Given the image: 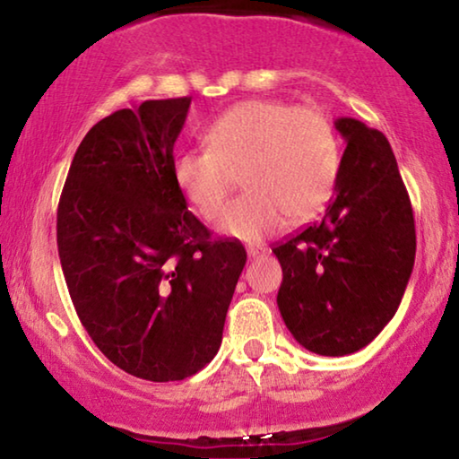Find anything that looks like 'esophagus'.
<instances>
[{"instance_id": "1", "label": "esophagus", "mask_w": 459, "mask_h": 459, "mask_svg": "<svg viewBox=\"0 0 459 459\" xmlns=\"http://www.w3.org/2000/svg\"><path fill=\"white\" fill-rule=\"evenodd\" d=\"M247 253H248V259H261V256H265L267 250L261 248V247H250Z\"/></svg>"}]
</instances>
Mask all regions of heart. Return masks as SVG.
<instances>
[{
    "instance_id": "b5f03b06",
    "label": "heart",
    "mask_w": 459,
    "mask_h": 459,
    "mask_svg": "<svg viewBox=\"0 0 459 459\" xmlns=\"http://www.w3.org/2000/svg\"><path fill=\"white\" fill-rule=\"evenodd\" d=\"M206 150L173 160L178 187L206 221L221 215L230 194L244 186L217 230L261 242L286 219L303 221L324 209L341 171V142L328 117L313 106L247 100L219 115L204 131Z\"/></svg>"
}]
</instances>
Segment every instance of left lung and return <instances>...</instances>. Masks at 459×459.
<instances>
[{
    "mask_svg": "<svg viewBox=\"0 0 459 459\" xmlns=\"http://www.w3.org/2000/svg\"><path fill=\"white\" fill-rule=\"evenodd\" d=\"M334 127L347 142L319 221L278 244V307L307 351L342 357L380 334L399 309L416 259L410 196L391 143L351 117Z\"/></svg>",
    "mask_w": 459,
    "mask_h": 459,
    "instance_id": "left-lung-1",
    "label": "left lung"
}]
</instances>
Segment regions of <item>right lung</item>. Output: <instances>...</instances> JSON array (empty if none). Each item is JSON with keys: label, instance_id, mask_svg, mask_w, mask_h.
<instances>
[{"label": "right lung", "instance_id": "right-lung-1", "mask_svg": "<svg viewBox=\"0 0 459 459\" xmlns=\"http://www.w3.org/2000/svg\"><path fill=\"white\" fill-rule=\"evenodd\" d=\"M192 98L146 100L93 125L58 204V255L77 316L123 372L184 380L217 355L247 250L187 211L173 146Z\"/></svg>", "mask_w": 459, "mask_h": 459}]
</instances>
